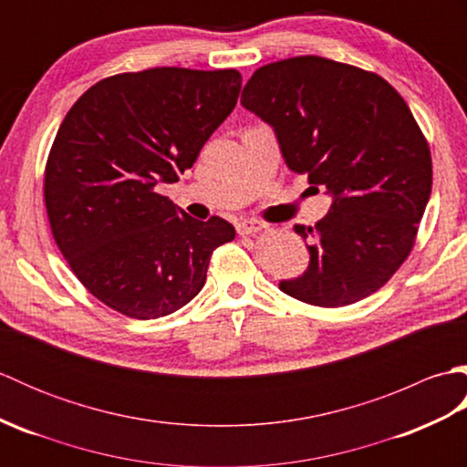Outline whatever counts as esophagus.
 Masks as SVG:
<instances>
[{
    "label": "esophagus",
    "instance_id": "34e87169",
    "mask_svg": "<svg viewBox=\"0 0 467 467\" xmlns=\"http://www.w3.org/2000/svg\"><path fill=\"white\" fill-rule=\"evenodd\" d=\"M265 224L261 221H254V218H241L239 223H236V233L239 234H254L259 233Z\"/></svg>",
    "mask_w": 467,
    "mask_h": 467
}]
</instances>
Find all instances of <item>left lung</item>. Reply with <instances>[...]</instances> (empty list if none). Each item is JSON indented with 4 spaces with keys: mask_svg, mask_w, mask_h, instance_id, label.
Wrapping results in <instances>:
<instances>
[{
    "mask_svg": "<svg viewBox=\"0 0 467 467\" xmlns=\"http://www.w3.org/2000/svg\"><path fill=\"white\" fill-rule=\"evenodd\" d=\"M241 104L273 128L289 171L331 196L315 228L295 224L309 266L279 289L317 306L381 289L408 259L431 194L430 146L410 106L381 76L319 56L259 67Z\"/></svg>",
    "mask_w": 467,
    "mask_h": 467,
    "instance_id": "left-lung-1",
    "label": "left lung"
}]
</instances>
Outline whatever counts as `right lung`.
<instances>
[{
    "mask_svg": "<svg viewBox=\"0 0 467 467\" xmlns=\"http://www.w3.org/2000/svg\"><path fill=\"white\" fill-rule=\"evenodd\" d=\"M236 69L152 67L92 86L49 150L44 196L54 239L96 299L134 319L191 303L211 254L234 239L221 216L196 221L158 184L191 168L234 110Z\"/></svg>",
    "mask_w": 467,
    "mask_h": 467,
    "instance_id": "add662e5",
    "label": "right lung"
}]
</instances>
